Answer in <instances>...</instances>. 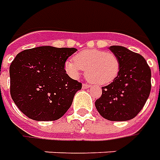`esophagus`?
Listing matches in <instances>:
<instances>
[{"label": "esophagus", "mask_w": 160, "mask_h": 160, "mask_svg": "<svg viewBox=\"0 0 160 160\" xmlns=\"http://www.w3.org/2000/svg\"><path fill=\"white\" fill-rule=\"evenodd\" d=\"M90 87H91V86H90V85H88V84H83V85H82V88H83L84 89H87V88H90Z\"/></svg>", "instance_id": "34e87169"}]
</instances>
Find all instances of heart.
<instances>
[{
    "mask_svg": "<svg viewBox=\"0 0 160 160\" xmlns=\"http://www.w3.org/2000/svg\"><path fill=\"white\" fill-rule=\"evenodd\" d=\"M120 69L119 58L115 53L100 49H87L74 55L73 61L65 63V70L72 79H77L82 70L88 80L98 86L112 83Z\"/></svg>",
    "mask_w": 160,
    "mask_h": 160,
    "instance_id": "heart-1",
    "label": "heart"
}]
</instances>
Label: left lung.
<instances>
[{"label":"left lung","mask_w":160,"mask_h":160,"mask_svg":"<svg viewBox=\"0 0 160 160\" xmlns=\"http://www.w3.org/2000/svg\"><path fill=\"white\" fill-rule=\"evenodd\" d=\"M109 49L119 58L120 69L111 84L102 87L95 101L97 111L111 121L134 118L145 106L151 92V69L144 57L121 46Z\"/></svg>","instance_id":"8db88e82"}]
</instances>
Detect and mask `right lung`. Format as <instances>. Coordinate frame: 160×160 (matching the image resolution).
Masks as SVG:
<instances>
[{"label":"right lung","mask_w":160,"mask_h":160,"mask_svg":"<svg viewBox=\"0 0 160 160\" xmlns=\"http://www.w3.org/2000/svg\"><path fill=\"white\" fill-rule=\"evenodd\" d=\"M74 48L43 46L19 53L9 68L10 94L29 119L52 121L61 118L82 84L66 73L65 63Z\"/></svg>","instance_id":"obj_1"}]
</instances>
